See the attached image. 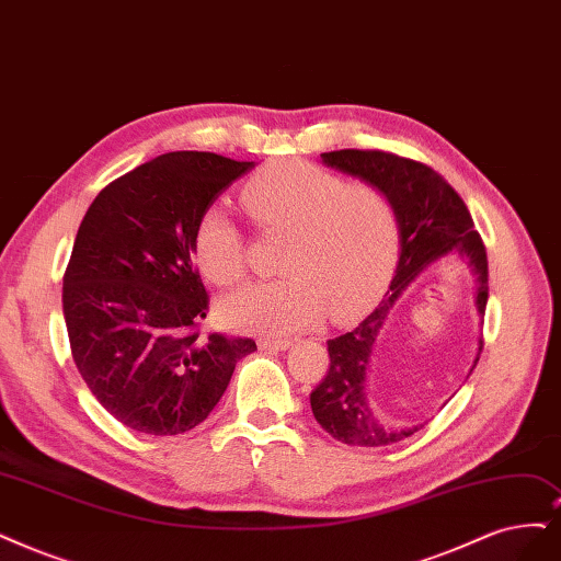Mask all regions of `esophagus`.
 <instances>
[{
	"mask_svg": "<svg viewBox=\"0 0 561 561\" xmlns=\"http://www.w3.org/2000/svg\"><path fill=\"white\" fill-rule=\"evenodd\" d=\"M259 346L263 351H288V348L294 346V342L291 340H270V337H263V340H259Z\"/></svg>",
	"mask_w": 561,
	"mask_h": 561,
	"instance_id": "1",
	"label": "esophagus"
}]
</instances>
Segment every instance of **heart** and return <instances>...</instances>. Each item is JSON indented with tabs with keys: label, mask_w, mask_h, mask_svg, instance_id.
Wrapping results in <instances>:
<instances>
[{
	"label": "heart",
	"mask_w": 561,
	"mask_h": 561,
	"mask_svg": "<svg viewBox=\"0 0 561 561\" xmlns=\"http://www.w3.org/2000/svg\"><path fill=\"white\" fill-rule=\"evenodd\" d=\"M242 203L263 228L291 233L284 261L291 277L244 284L221 302L224 321L242 333L291 335L325 309L348 319L379 294L396 263L398 217L377 186H348L307 161H279L244 184ZM194 252L215 284L244 273L242 236L219 207L203 213Z\"/></svg>",
	"instance_id": "obj_1"
}]
</instances>
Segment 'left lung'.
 I'll use <instances>...</instances> for the list:
<instances>
[{"label": "left lung", "instance_id": "1", "mask_svg": "<svg viewBox=\"0 0 561 561\" xmlns=\"http://www.w3.org/2000/svg\"><path fill=\"white\" fill-rule=\"evenodd\" d=\"M328 169L354 175L383 192L396 210L400 228L398 265L383 300L348 333L328 340L330 369L309 396L317 423L348 446H388L416 434L425 423L392 425L371 409L369 367L377 340L388 323L392 307L421 273L442 256L455 254L469 265L476 288L473 305L479 317L488 302V256L481 236L458 192L430 165L379 150L323 152ZM483 342L471 369L479 363ZM469 369V375H471Z\"/></svg>", "mask_w": 561, "mask_h": 561}]
</instances>
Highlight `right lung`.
I'll return each instance as SVG.
<instances>
[{
    "label": "right lung",
    "mask_w": 561,
    "mask_h": 561,
    "mask_svg": "<svg viewBox=\"0 0 561 561\" xmlns=\"http://www.w3.org/2000/svg\"><path fill=\"white\" fill-rule=\"evenodd\" d=\"M254 161L169 152L103 190L85 213L61 288L71 354L113 419L171 437L201 425L256 342L201 337L207 294L194 236Z\"/></svg>",
    "instance_id": "obj_1"
}]
</instances>
